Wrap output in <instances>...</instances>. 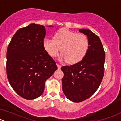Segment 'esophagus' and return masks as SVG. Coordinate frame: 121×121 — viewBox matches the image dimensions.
Masks as SVG:
<instances>
[{"label": "esophagus", "instance_id": "esophagus-1", "mask_svg": "<svg viewBox=\"0 0 121 121\" xmlns=\"http://www.w3.org/2000/svg\"><path fill=\"white\" fill-rule=\"evenodd\" d=\"M57 68H58V69H60V68H61V67H62L60 65H59V64H57Z\"/></svg>", "mask_w": 121, "mask_h": 121}]
</instances>
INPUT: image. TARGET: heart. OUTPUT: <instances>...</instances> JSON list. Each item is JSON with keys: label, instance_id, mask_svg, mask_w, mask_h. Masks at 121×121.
I'll return each instance as SVG.
<instances>
[{"label": "heart", "instance_id": "heart-1", "mask_svg": "<svg viewBox=\"0 0 121 121\" xmlns=\"http://www.w3.org/2000/svg\"><path fill=\"white\" fill-rule=\"evenodd\" d=\"M43 46L51 57L57 56L60 51L63 58L65 59L68 64H74L81 61L86 56L89 48V40L84 34L62 28L56 33L54 40L45 39Z\"/></svg>", "mask_w": 121, "mask_h": 121}]
</instances>
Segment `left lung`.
<instances>
[{
  "mask_svg": "<svg viewBox=\"0 0 121 121\" xmlns=\"http://www.w3.org/2000/svg\"><path fill=\"white\" fill-rule=\"evenodd\" d=\"M89 40L88 52L79 62L61 68L62 90L67 99L80 102L91 97L99 88L104 74L105 54L99 37L88 29H80Z\"/></svg>",
  "mask_w": 121,
  "mask_h": 121,
  "instance_id": "left-lung-1",
  "label": "left lung"
}]
</instances>
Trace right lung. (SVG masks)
Wrapping results in <instances>:
<instances>
[{
	"instance_id": "1",
	"label": "right lung",
	"mask_w": 121,
	"mask_h": 121,
	"mask_svg": "<svg viewBox=\"0 0 121 121\" xmlns=\"http://www.w3.org/2000/svg\"><path fill=\"white\" fill-rule=\"evenodd\" d=\"M45 35L43 25L31 23L17 31L7 48L8 80L14 90L28 100L42 95L45 81L57 69L43 48Z\"/></svg>"
}]
</instances>
